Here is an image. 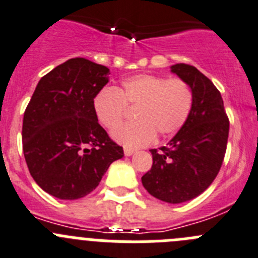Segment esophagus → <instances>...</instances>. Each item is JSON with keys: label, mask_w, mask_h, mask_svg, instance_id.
<instances>
[{"label": "esophagus", "mask_w": 258, "mask_h": 258, "mask_svg": "<svg viewBox=\"0 0 258 258\" xmlns=\"http://www.w3.org/2000/svg\"><path fill=\"white\" fill-rule=\"evenodd\" d=\"M124 155L126 156H131L132 154H135V150L134 149H130V148H124Z\"/></svg>", "instance_id": "obj_1"}]
</instances>
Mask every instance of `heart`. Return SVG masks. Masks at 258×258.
<instances>
[{
	"label": "heart",
	"mask_w": 258,
	"mask_h": 258,
	"mask_svg": "<svg viewBox=\"0 0 258 258\" xmlns=\"http://www.w3.org/2000/svg\"><path fill=\"white\" fill-rule=\"evenodd\" d=\"M194 104V93L182 79H165L150 74L124 79L117 89L104 88L94 96L96 119L105 128H114L123 119L126 106H135L131 124L112 132L113 140L127 148H141L155 139L169 137L186 123Z\"/></svg>",
	"instance_id": "obj_1"
}]
</instances>
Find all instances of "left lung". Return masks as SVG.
<instances>
[{
  "instance_id": "8db88e82",
  "label": "left lung",
  "mask_w": 258,
  "mask_h": 258,
  "mask_svg": "<svg viewBox=\"0 0 258 258\" xmlns=\"http://www.w3.org/2000/svg\"><path fill=\"white\" fill-rule=\"evenodd\" d=\"M194 93L191 113L183 127L160 151L151 149L153 167L143 175L146 191L160 201L182 204L214 182L227 150L229 119L223 98L210 79L186 63L170 66Z\"/></svg>"
}]
</instances>
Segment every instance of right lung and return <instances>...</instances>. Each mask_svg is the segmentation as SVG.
Masks as SVG:
<instances>
[{
    "label": "right lung",
    "mask_w": 258,
    "mask_h": 258,
    "mask_svg": "<svg viewBox=\"0 0 258 258\" xmlns=\"http://www.w3.org/2000/svg\"><path fill=\"white\" fill-rule=\"evenodd\" d=\"M109 69L76 57L43 76L24 113L23 150L38 186L59 200H78L98 187L123 149L98 123L94 96Z\"/></svg>",
    "instance_id": "1"
}]
</instances>
